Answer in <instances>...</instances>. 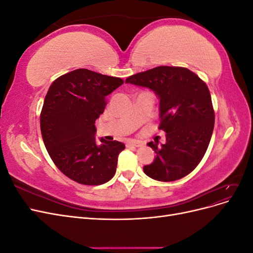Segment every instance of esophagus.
Masks as SVG:
<instances>
[{
	"instance_id": "obj_1",
	"label": "esophagus",
	"mask_w": 253,
	"mask_h": 253,
	"mask_svg": "<svg viewBox=\"0 0 253 253\" xmlns=\"http://www.w3.org/2000/svg\"><path fill=\"white\" fill-rule=\"evenodd\" d=\"M142 145V142L138 140H129L126 142V147H133V148H139Z\"/></svg>"
}]
</instances>
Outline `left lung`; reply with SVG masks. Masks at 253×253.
<instances>
[{
	"mask_svg": "<svg viewBox=\"0 0 253 253\" xmlns=\"http://www.w3.org/2000/svg\"><path fill=\"white\" fill-rule=\"evenodd\" d=\"M126 83L149 87L159 98L158 128L166 143H148L156 156L143 167L149 177L174 181L185 177L201 163L214 127V110L207 84L186 67L158 66L129 76Z\"/></svg>",
	"mask_w": 253,
	"mask_h": 253,
	"instance_id": "1",
	"label": "left lung"
}]
</instances>
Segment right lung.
Wrapping results in <instances>:
<instances>
[{"instance_id":"right-lung-1","label":"right lung","mask_w":253,"mask_h":253,"mask_svg":"<svg viewBox=\"0 0 253 253\" xmlns=\"http://www.w3.org/2000/svg\"><path fill=\"white\" fill-rule=\"evenodd\" d=\"M124 80L79 68L51 83L40 115L42 138L50 158L68 178L81 185L108 182L116 172L120 141L96 140L95 121L106 96Z\"/></svg>"}]
</instances>
